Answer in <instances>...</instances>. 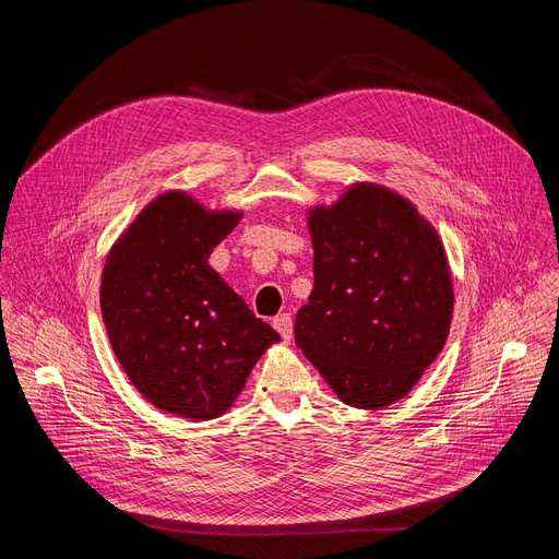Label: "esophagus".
<instances>
[{"label": "esophagus", "instance_id": "1", "mask_svg": "<svg viewBox=\"0 0 559 559\" xmlns=\"http://www.w3.org/2000/svg\"><path fill=\"white\" fill-rule=\"evenodd\" d=\"M272 325H274V330L283 336V341H292V336H294V323H292V316H289V313L276 316L274 321H272Z\"/></svg>", "mask_w": 559, "mask_h": 559}]
</instances>
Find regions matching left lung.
<instances>
[{
  "label": "left lung",
  "mask_w": 559,
  "mask_h": 559,
  "mask_svg": "<svg viewBox=\"0 0 559 559\" xmlns=\"http://www.w3.org/2000/svg\"><path fill=\"white\" fill-rule=\"evenodd\" d=\"M313 287L294 338L349 407L382 409L414 389L442 352L453 313L444 246L418 207L354 183L307 212Z\"/></svg>",
  "instance_id": "obj_1"
}]
</instances>
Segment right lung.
<instances>
[{"label": "right lung", "instance_id": "right-lung-1", "mask_svg": "<svg viewBox=\"0 0 559 559\" xmlns=\"http://www.w3.org/2000/svg\"><path fill=\"white\" fill-rule=\"evenodd\" d=\"M241 210L170 190L123 229L102 272L110 347L136 391L173 416L212 420L281 336L207 263Z\"/></svg>", "mask_w": 559, "mask_h": 559}]
</instances>
